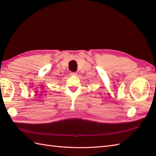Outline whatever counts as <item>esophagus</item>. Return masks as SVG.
<instances>
[{"label":"esophagus","mask_w":156,"mask_h":156,"mask_svg":"<svg viewBox=\"0 0 156 156\" xmlns=\"http://www.w3.org/2000/svg\"><path fill=\"white\" fill-rule=\"evenodd\" d=\"M70 75H72V76H77L78 74L76 72H71Z\"/></svg>","instance_id":"obj_1"}]
</instances>
